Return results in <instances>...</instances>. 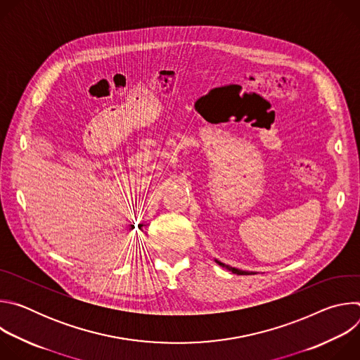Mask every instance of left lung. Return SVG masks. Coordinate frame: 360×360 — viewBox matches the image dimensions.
<instances>
[{"mask_svg":"<svg viewBox=\"0 0 360 360\" xmlns=\"http://www.w3.org/2000/svg\"><path fill=\"white\" fill-rule=\"evenodd\" d=\"M217 264H218V265H221L222 268H226L228 271H231L232 274H236V275H252V272L249 274V272H246V271H240V269L232 268V266H229V265H225V264H222V262H219V261H217Z\"/></svg>","mask_w":360,"mask_h":360,"instance_id":"obj_1","label":"left lung"}]
</instances>
